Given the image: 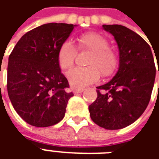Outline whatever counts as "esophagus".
I'll return each mask as SVG.
<instances>
[{"instance_id": "esophagus-1", "label": "esophagus", "mask_w": 159, "mask_h": 159, "mask_svg": "<svg viewBox=\"0 0 159 159\" xmlns=\"http://www.w3.org/2000/svg\"><path fill=\"white\" fill-rule=\"evenodd\" d=\"M83 91H84V89L80 88V89H74L73 92H74V94H78V93H80V92H82Z\"/></svg>"}]
</instances>
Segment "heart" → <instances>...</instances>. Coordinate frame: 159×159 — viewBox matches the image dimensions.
Returning <instances> with one entry per match:
<instances>
[{
  "label": "heart",
  "mask_w": 159,
  "mask_h": 159,
  "mask_svg": "<svg viewBox=\"0 0 159 159\" xmlns=\"http://www.w3.org/2000/svg\"><path fill=\"white\" fill-rule=\"evenodd\" d=\"M105 37L97 32H87L77 38L76 47L69 41L62 43L57 52V62L62 71L73 67L78 51L90 52L85 61V67H76L67 73L68 81L74 87L82 88L103 77L112 75L117 67L116 53L110 49Z\"/></svg>",
  "instance_id": "b5f03b06"
}]
</instances>
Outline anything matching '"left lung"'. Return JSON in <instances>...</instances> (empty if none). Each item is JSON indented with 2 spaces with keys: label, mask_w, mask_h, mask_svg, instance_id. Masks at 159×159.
Masks as SVG:
<instances>
[{
  "label": "left lung",
  "mask_w": 159,
  "mask_h": 159,
  "mask_svg": "<svg viewBox=\"0 0 159 159\" xmlns=\"http://www.w3.org/2000/svg\"><path fill=\"white\" fill-rule=\"evenodd\" d=\"M103 27L117 43L119 67L110 81L97 87L98 97L89 105V111L96 124L116 130L132 124L145 111L153 88L156 67L149 44L139 35L120 25Z\"/></svg>",
  "instance_id": "1"
}]
</instances>
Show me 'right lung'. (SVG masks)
<instances>
[{
  "instance_id": "right-lung-1",
  "label": "right lung",
  "mask_w": 159,
  "mask_h": 159,
  "mask_svg": "<svg viewBox=\"0 0 159 159\" xmlns=\"http://www.w3.org/2000/svg\"><path fill=\"white\" fill-rule=\"evenodd\" d=\"M74 25L49 23L26 32L13 48L7 65V92L14 110L31 126L43 128L63 119L74 93L61 72L57 52Z\"/></svg>"
}]
</instances>
